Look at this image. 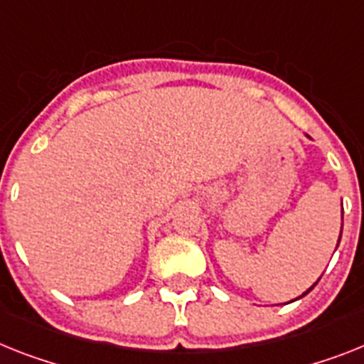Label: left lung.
I'll return each instance as SVG.
<instances>
[{"label": "left lung", "mask_w": 364, "mask_h": 364, "mask_svg": "<svg viewBox=\"0 0 364 364\" xmlns=\"http://www.w3.org/2000/svg\"><path fill=\"white\" fill-rule=\"evenodd\" d=\"M338 242H341V237H338ZM313 287H314V285H313ZM313 287H311V289H309V291H307V292L313 291ZM307 292H304V294H301V296H305V294H307Z\"/></svg>", "instance_id": "8db88e82"}]
</instances>
